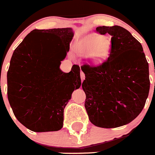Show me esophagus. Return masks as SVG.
<instances>
[{
  "label": "esophagus",
  "instance_id": "34e87169",
  "mask_svg": "<svg viewBox=\"0 0 155 155\" xmlns=\"http://www.w3.org/2000/svg\"><path fill=\"white\" fill-rule=\"evenodd\" d=\"M81 81H83L84 80V78H85V75H84V74L82 72V71H81Z\"/></svg>",
  "mask_w": 155,
  "mask_h": 155
}]
</instances>
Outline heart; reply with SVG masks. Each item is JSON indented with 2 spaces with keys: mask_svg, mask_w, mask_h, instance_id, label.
Instances as JSON below:
<instances>
[{
  "mask_svg": "<svg viewBox=\"0 0 155 155\" xmlns=\"http://www.w3.org/2000/svg\"><path fill=\"white\" fill-rule=\"evenodd\" d=\"M110 42L105 36L101 35H91L85 37L79 42L78 50L81 54L90 55L95 62L103 60L109 51Z\"/></svg>",
  "mask_w": 155,
  "mask_h": 155,
  "instance_id": "b5f03b06",
  "label": "heart"
}]
</instances>
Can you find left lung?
Segmentation results:
<instances>
[{
    "instance_id": "1",
    "label": "left lung",
    "mask_w": 155,
    "mask_h": 155,
    "mask_svg": "<svg viewBox=\"0 0 155 155\" xmlns=\"http://www.w3.org/2000/svg\"><path fill=\"white\" fill-rule=\"evenodd\" d=\"M96 31L111 38L109 57L102 64L81 67L82 88L91 124L102 128L128 124L141 113L150 90L149 67L143 47L129 31L118 25Z\"/></svg>"
}]
</instances>
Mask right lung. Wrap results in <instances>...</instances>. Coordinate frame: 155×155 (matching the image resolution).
Segmentation results:
<instances>
[{
    "instance_id": "add662e5",
    "label": "right lung",
    "mask_w": 155,
    "mask_h": 155,
    "mask_svg": "<svg viewBox=\"0 0 155 155\" xmlns=\"http://www.w3.org/2000/svg\"><path fill=\"white\" fill-rule=\"evenodd\" d=\"M74 36L71 28L35 29L13 53L8 71V98L14 115L34 132L63 127L64 110L81 84L80 67L60 69Z\"/></svg>"
}]
</instances>
